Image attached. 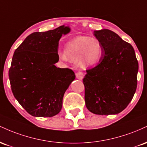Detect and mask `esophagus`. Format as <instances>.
<instances>
[{
	"instance_id": "34e87169",
	"label": "esophagus",
	"mask_w": 147,
	"mask_h": 147,
	"mask_svg": "<svg viewBox=\"0 0 147 147\" xmlns=\"http://www.w3.org/2000/svg\"><path fill=\"white\" fill-rule=\"evenodd\" d=\"M84 74L82 72L79 71V72H76V77H77V79L82 80V79L84 78Z\"/></svg>"
}]
</instances>
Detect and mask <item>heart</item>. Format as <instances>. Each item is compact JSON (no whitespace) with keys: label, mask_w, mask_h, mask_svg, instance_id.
Returning <instances> with one entry per match:
<instances>
[{"label":"heart","mask_w":147,"mask_h":147,"mask_svg":"<svg viewBox=\"0 0 147 147\" xmlns=\"http://www.w3.org/2000/svg\"><path fill=\"white\" fill-rule=\"evenodd\" d=\"M104 50L98 40L91 36H77L65 45V52L59 53L63 60L77 61L82 68L94 66L102 59Z\"/></svg>","instance_id":"heart-1"}]
</instances>
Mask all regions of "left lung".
Returning <instances> with one entry per match:
<instances>
[{"instance_id":"left-lung-1","label":"left lung","mask_w":147,"mask_h":147,"mask_svg":"<svg viewBox=\"0 0 147 147\" xmlns=\"http://www.w3.org/2000/svg\"><path fill=\"white\" fill-rule=\"evenodd\" d=\"M94 35L102 43L104 56L95 67L86 70L83 79L86 106L94 114H118L129 105L137 88L135 50L111 30H97Z\"/></svg>"}]
</instances>
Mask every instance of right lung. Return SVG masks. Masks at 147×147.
<instances>
[{
	"mask_svg": "<svg viewBox=\"0 0 147 147\" xmlns=\"http://www.w3.org/2000/svg\"><path fill=\"white\" fill-rule=\"evenodd\" d=\"M70 31L64 25L34 32L15 50L9 70L14 97L28 113L50 117L60 112L65 90L75 79L71 69L57 68L59 41Z\"/></svg>",
	"mask_w": 147,
	"mask_h": 147,
	"instance_id": "right-lung-1",
	"label": "right lung"
}]
</instances>
